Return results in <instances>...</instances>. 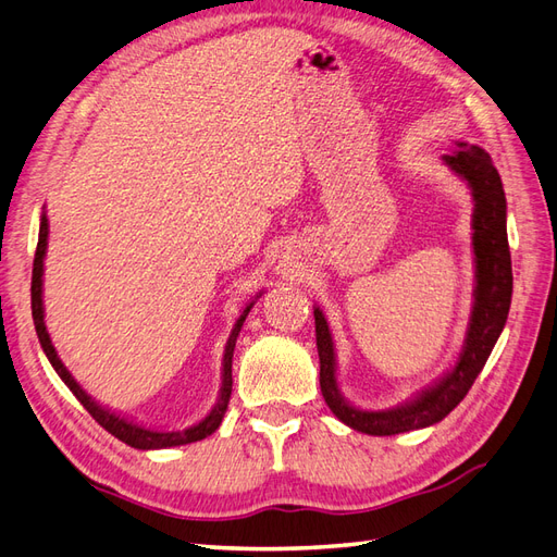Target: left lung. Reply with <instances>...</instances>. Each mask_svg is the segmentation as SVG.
Returning a JSON list of instances; mask_svg holds the SVG:
<instances>
[{
    "label": "left lung",
    "instance_id": "left-lung-1",
    "mask_svg": "<svg viewBox=\"0 0 557 557\" xmlns=\"http://www.w3.org/2000/svg\"><path fill=\"white\" fill-rule=\"evenodd\" d=\"M456 176H461L473 195V253H475V289L463 348L454 369L421 391L414 400L393 409H360L350 405L338 391L336 358L330 324L315 306V336L320 355V388L324 403L334 417L367 435H397L419 431L445 419L473 386L487 362L490 352L502 336L510 308L512 270L506 235V195L502 176L492 164V157L473 143L456 140L451 154H442Z\"/></svg>",
    "mask_w": 557,
    "mask_h": 557
}]
</instances>
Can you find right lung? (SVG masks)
<instances>
[{
	"label": "right lung",
	"mask_w": 557,
	"mask_h": 557,
	"mask_svg": "<svg viewBox=\"0 0 557 557\" xmlns=\"http://www.w3.org/2000/svg\"><path fill=\"white\" fill-rule=\"evenodd\" d=\"M47 245H49V219H47V213H41V219H39V239H37L35 263H33V289H30L33 292V320H35V330H37V336H39L41 350L47 352V358H49L51 367L55 369V374H59L63 379L65 386L73 391V395L84 405V409H87L89 414L98 423H101L110 435H115L117 440L126 442V445L136 447V449H166V447L190 445V442L205 440L213 431H216V428L223 421V414H225V409H227V403H231V393H233V352H235V341H237L242 324H245L249 310L253 308L256 301H251L245 310H242V315H239V320L235 322L233 332H231V338H227V344H225V352H223V383H221L219 400H216V405H213V409L209 411V414L202 421L190 425V428H185V431H152V428L138 425V423H134L129 419L115 414V411H110V409L98 405L91 395L84 393V388L79 386V383L73 379V374H70L67 369H65V364L61 362L59 352H55V348L51 346V338H49L47 324H45V304H41V282H45V280H41V275H45ZM256 298H259V296H256Z\"/></svg>",
	"instance_id": "add662e5"
}]
</instances>
